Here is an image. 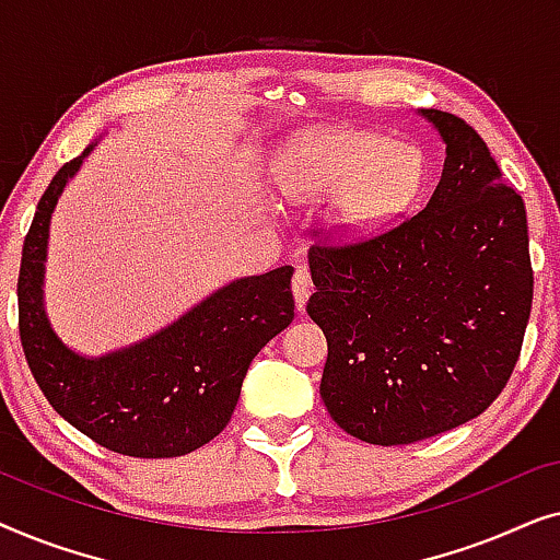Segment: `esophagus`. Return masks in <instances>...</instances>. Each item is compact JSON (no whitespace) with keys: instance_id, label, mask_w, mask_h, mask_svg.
<instances>
[{"instance_id":"1","label":"esophagus","mask_w":560,"mask_h":560,"mask_svg":"<svg viewBox=\"0 0 560 560\" xmlns=\"http://www.w3.org/2000/svg\"><path fill=\"white\" fill-rule=\"evenodd\" d=\"M313 293V278H311V270L308 267H298L295 275H293V295H295V305L298 311L305 308V303H308V298Z\"/></svg>"}]
</instances>
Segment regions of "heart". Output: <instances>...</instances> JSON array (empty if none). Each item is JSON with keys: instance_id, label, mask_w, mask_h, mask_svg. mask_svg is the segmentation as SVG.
I'll return each instance as SVG.
<instances>
[{"instance_id": "heart-1", "label": "heart", "mask_w": 560, "mask_h": 560, "mask_svg": "<svg viewBox=\"0 0 560 560\" xmlns=\"http://www.w3.org/2000/svg\"><path fill=\"white\" fill-rule=\"evenodd\" d=\"M420 178L423 163L416 150L357 129L305 137L285 150L275 173L293 201L341 198V219L354 229L395 217L418 194Z\"/></svg>"}]
</instances>
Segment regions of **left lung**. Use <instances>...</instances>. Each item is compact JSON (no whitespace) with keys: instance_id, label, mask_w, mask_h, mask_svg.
I'll use <instances>...</instances> for the list:
<instances>
[{"instance_id":"left-lung-1","label":"left lung","mask_w":560,"mask_h":560,"mask_svg":"<svg viewBox=\"0 0 560 560\" xmlns=\"http://www.w3.org/2000/svg\"><path fill=\"white\" fill-rule=\"evenodd\" d=\"M423 117L446 142L423 211L308 252L316 293L305 311L328 341L320 400L336 425L374 446L481 416L515 370L533 308L523 196L464 119Z\"/></svg>"}]
</instances>
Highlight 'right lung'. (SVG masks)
Returning <instances> with one entry per match:
<instances>
[{
	"label": "right lung",
	"mask_w": 560,
	"mask_h": 560,
	"mask_svg": "<svg viewBox=\"0 0 560 560\" xmlns=\"http://www.w3.org/2000/svg\"><path fill=\"white\" fill-rule=\"evenodd\" d=\"M89 150L45 188L22 244V351L52 410L98 446L135 458L190 454L224 431L252 359L293 320V267L236 280L129 349L98 359L73 354L45 318L40 285L50 213Z\"/></svg>",
	"instance_id": "add662e5"
}]
</instances>
